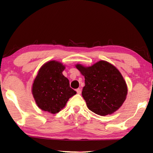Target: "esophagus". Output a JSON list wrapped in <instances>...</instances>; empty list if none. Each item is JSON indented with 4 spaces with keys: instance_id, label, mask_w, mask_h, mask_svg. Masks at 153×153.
I'll return each instance as SVG.
<instances>
[{
    "instance_id": "1",
    "label": "esophagus",
    "mask_w": 153,
    "mask_h": 153,
    "mask_svg": "<svg viewBox=\"0 0 153 153\" xmlns=\"http://www.w3.org/2000/svg\"><path fill=\"white\" fill-rule=\"evenodd\" d=\"M76 92H77V94H80L81 93H82V91H81V89L79 88H78V89H76Z\"/></svg>"
}]
</instances>
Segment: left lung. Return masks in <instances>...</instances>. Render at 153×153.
I'll use <instances>...</instances> for the list:
<instances>
[{
    "instance_id": "obj_1",
    "label": "left lung",
    "mask_w": 153,
    "mask_h": 153,
    "mask_svg": "<svg viewBox=\"0 0 153 153\" xmlns=\"http://www.w3.org/2000/svg\"><path fill=\"white\" fill-rule=\"evenodd\" d=\"M76 67L85 77L82 97L88 108L100 116L113 114L123 105L128 87L117 68L105 60L91 66L77 64Z\"/></svg>"
}]
</instances>
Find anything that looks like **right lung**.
<instances>
[{
  "label": "right lung",
  "mask_w": 153,
  "mask_h": 153,
  "mask_svg": "<svg viewBox=\"0 0 153 153\" xmlns=\"http://www.w3.org/2000/svg\"><path fill=\"white\" fill-rule=\"evenodd\" d=\"M65 66L51 60L39 70L32 85V94L37 106L51 114L59 112L70 97L76 94L70 87L69 80L62 74Z\"/></svg>",
  "instance_id": "obj_1"
}]
</instances>
